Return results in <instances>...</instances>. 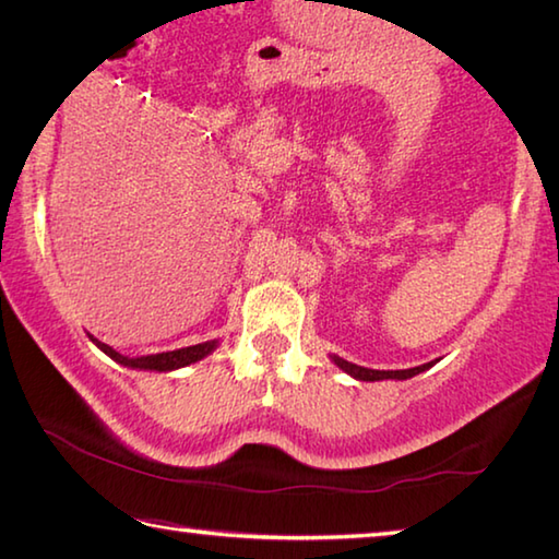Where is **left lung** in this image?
<instances>
[{
	"mask_svg": "<svg viewBox=\"0 0 559 559\" xmlns=\"http://www.w3.org/2000/svg\"><path fill=\"white\" fill-rule=\"evenodd\" d=\"M330 359L340 367V370L347 372L349 377H355L359 382H380V380H409V377L419 374V372H427L433 362L427 365H419V367H409V370H370V367H359L347 362V359L337 357V355H330Z\"/></svg>",
	"mask_w": 559,
	"mask_h": 559,
	"instance_id": "obj_1",
	"label": "left lung"
}]
</instances>
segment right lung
Returning a JSON list of instances; mask_svg holds the SVG:
<instances>
[{
    "label": "right lung",
    "instance_id": "1",
    "mask_svg": "<svg viewBox=\"0 0 559 559\" xmlns=\"http://www.w3.org/2000/svg\"><path fill=\"white\" fill-rule=\"evenodd\" d=\"M93 343H96L103 353H106L110 359H116L118 365L130 367V370H150V372H173L179 370V367H187L192 362H200L206 355H212L219 340H210V343H200V345H189V347H179L173 349V353H157V355H143V357H128L120 355L118 349H112L110 345L100 343L91 335Z\"/></svg>",
    "mask_w": 559,
    "mask_h": 559
}]
</instances>
